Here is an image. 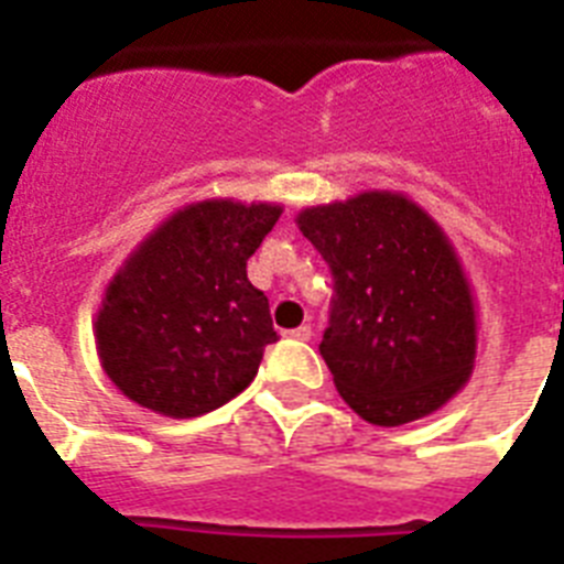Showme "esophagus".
I'll return each mask as SVG.
<instances>
[{
    "label": "esophagus",
    "instance_id": "1",
    "mask_svg": "<svg viewBox=\"0 0 564 564\" xmlns=\"http://www.w3.org/2000/svg\"><path fill=\"white\" fill-rule=\"evenodd\" d=\"M292 339H299V343H310V336H313V330H310V325H301L295 327V330H290Z\"/></svg>",
    "mask_w": 564,
    "mask_h": 564
}]
</instances>
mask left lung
I'll use <instances>...</instances> for the list:
<instances>
[{"label":"left lung","mask_w":564,"mask_h":564,"mask_svg":"<svg viewBox=\"0 0 564 564\" xmlns=\"http://www.w3.org/2000/svg\"><path fill=\"white\" fill-rule=\"evenodd\" d=\"M295 221L334 272L318 351L343 401L377 427L442 410L477 360V299L445 228L394 189L304 207Z\"/></svg>","instance_id":"1"}]
</instances>
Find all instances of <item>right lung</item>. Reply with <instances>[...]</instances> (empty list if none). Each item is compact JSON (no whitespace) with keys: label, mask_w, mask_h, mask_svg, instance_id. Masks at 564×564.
<instances>
[{"label":"right lung","mask_w":564,"mask_h":564,"mask_svg":"<svg viewBox=\"0 0 564 564\" xmlns=\"http://www.w3.org/2000/svg\"><path fill=\"white\" fill-rule=\"evenodd\" d=\"M281 213L274 202L184 204L122 260L93 334L101 371L128 401L195 419L254 380L278 334L246 263Z\"/></svg>","instance_id":"1"}]
</instances>
